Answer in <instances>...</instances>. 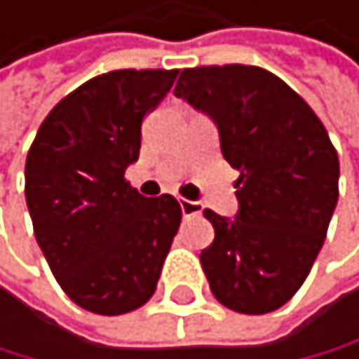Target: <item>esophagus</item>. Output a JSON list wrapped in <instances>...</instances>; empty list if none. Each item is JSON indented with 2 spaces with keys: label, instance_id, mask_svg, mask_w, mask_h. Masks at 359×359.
Listing matches in <instances>:
<instances>
[{
  "label": "esophagus",
  "instance_id": "34e87169",
  "mask_svg": "<svg viewBox=\"0 0 359 359\" xmlns=\"http://www.w3.org/2000/svg\"><path fill=\"white\" fill-rule=\"evenodd\" d=\"M201 210H203V203H199V201H190V199H181V212H183V217L199 215Z\"/></svg>",
  "mask_w": 359,
  "mask_h": 359
}]
</instances>
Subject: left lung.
Returning <instances> with one entry per match:
<instances>
[{"label": "left lung", "mask_w": 359, "mask_h": 359, "mask_svg": "<svg viewBox=\"0 0 359 359\" xmlns=\"http://www.w3.org/2000/svg\"><path fill=\"white\" fill-rule=\"evenodd\" d=\"M174 93L212 118L224 160L241 172L236 217L203 210L215 229L199 254L210 291L241 314L275 311L307 279L339 197V158L325 126L259 66L185 68Z\"/></svg>", "instance_id": "8db88e82"}]
</instances>
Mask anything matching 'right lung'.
<instances>
[{"label":"right lung","instance_id":"obj_1","mask_svg":"<svg viewBox=\"0 0 359 359\" xmlns=\"http://www.w3.org/2000/svg\"><path fill=\"white\" fill-rule=\"evenodd\" d=\"M178 70H111L59 100L25 165V197L39 248L75 305L102 316L140 309L156 293L181 206L126 181L142 121Z\"/></svg>","mask_w":359,"mask_h":359}]
</instances>
